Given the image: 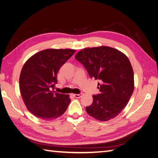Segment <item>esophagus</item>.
<instances>
[{"label": "esophagus", "mask_w": 158, "mask_h": 158, "mask_svg": "<svg viewBox=\"0 0 158 158\" xmlns=\"http://www.w3.org/2000/svg\"><path fill=\"white\" fill-rule=\"evenodd\" d=\"M74 97L75 98H80L83 95L82 93H79V94H72Z\"/></svg>", "instance_id": "34e87169"}]
</instances>
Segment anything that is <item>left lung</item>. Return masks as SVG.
<instances>
[{
  "instance_id": "obj_1",
  "label": "left lung",
  "mask_w": 158,
  "mask_h": 158,
  "mask_svg": "<svg viewBox=\"0 0 158 158\" xmlns=\"http://www.w3.org/2000/svg\"><path fill=\"white\" fill-rule=\"evenodd\" d=\"M75 58L83 65L90 77L100 81L101 93L93 95L87 112L101 121L114 118L127 106L134 91V71L128 58L108 46L85 48Z\"/></svg>"
}]
</instances>
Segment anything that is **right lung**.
<instances>
[{"instance_id":"1","label":"right lung","mask_w":158,"mask_h":158,"mask_svg":"<svg viewBox=\"0 0 158 158\" xmlns=\"http://www.w3.org/2000/svg\"><path fill=\"white\" fill-rule=\"evenodd\" d=\"M75 52L70 49H45L24 64L19 79L20 93L27 109L35 116L50 120L67 110L71 101L69 95L53 90L58 71Z\"/></svg>"}]
</instances>
